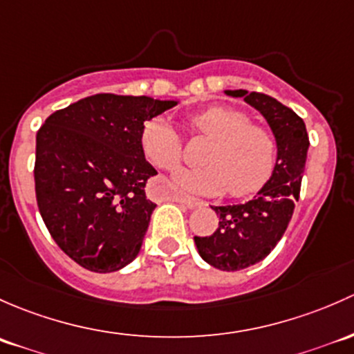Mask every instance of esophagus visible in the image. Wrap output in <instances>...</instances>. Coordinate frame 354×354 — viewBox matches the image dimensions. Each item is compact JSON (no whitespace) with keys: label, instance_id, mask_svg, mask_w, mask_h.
<instances>
[{"label":"esophagus","instance_id":"obj_1","mask_svg":"<svg viewBox=\"0 0 354 354\" xmlns=\"http://www.w3.org/2000/svg\"><path fill=\"white\" fill-rule=\"evenodd\" d=\"M167 199H170V201H176V203H182L185 204L187 207H199L201 206V201H198V199L191 198V196H185V194H167Z\"/></svg>","mask_w":354,"mask_h":354}]
</instances>
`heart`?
Wrapping results in <instances>:
<instances>
[{"label":"heart","mask_w":354,"mask_h":354,"mask_svg":"<svg viewBox=\"0 0 354 354\" xmlns=\"http://www.w3.org/2000/svg\"><path fill=\"white\" fill-rule=\"evenodd\" d=\"M250 118L232 107H209L192 115L194 133L213 140L201 169H182L172 180L182 191L201 196L230 192L235 198L256 194L274 172L278 143L274 134L250 124ZM141 145L148 160L160 169H174L182 160V140L176 127L156 115L145 122Z\"/></svg>","instance_id":"b5f03b06"}]
</instances>
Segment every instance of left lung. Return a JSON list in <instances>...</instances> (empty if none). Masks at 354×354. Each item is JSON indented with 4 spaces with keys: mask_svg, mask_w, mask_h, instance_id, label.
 Segmentation results:
<instances>
[{
    "mask_svg": "<svg viewBox=\"0 0 354 354\" xmlns=\"http://www.w3.org/2000/svg\"><path fill=\"white\" fill-rule=\"evenodd\" d=\"M228 97L243 98L262 114L278 143L274 172L264 187L243 204L211 206L220 216L209 236H194L204 261L221 271H240L269 256L288 228L295 201L300 196L308 151L304 119L276 98L247 90H225Z\"/></svg>",
    "mask_w": 354,
    "mask_h": 354,
    "instance_id": "1",
    "label": "left lung"
}]
</instances>
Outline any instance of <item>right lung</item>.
I'll return each instance as SVG.
<instances>
[{"label":"right lung","instance_id":"obj_1","mask_svg":"<svg viewBox=\"0 0 354 354\" xmlns=\"http://www.w3.org/2000/svg\"><path fill=\"white\" fill-rule=\"evenodd\" d=\"M178 100L98 93L46 119L35 147V196L54 242L76 264L114 272L140 254L155 203L156 170L141 131Z\"/></svg>","mask_w":354,"mask_h":354}]
</instances>
